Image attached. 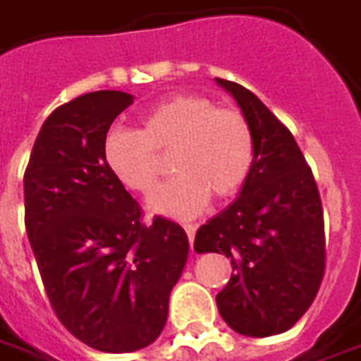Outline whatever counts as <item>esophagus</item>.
<instances>
[{"instance_id":"esophagus-1","label":"esophagus","mask_w":361,"mask_h":361,"mask_svg":"<svg viewBox=\"0 0 361 361\" xmlns=\"http://www.w3.org/2000/svg\"><path fill=\"white\" fill-rule=\"evenodd\" d=\"M183 229H185V233H188V239H190V243H193V237H195V231H197V225H193V223H185V225H183Z\"/></svg>"}]
</instances>
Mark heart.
Returning a JSON list of instances; mask_svg holds the SVG:
<instances>
[{
	"mask_svg": "<svg viewBox=\"0 0 361 361\" xmlns=\"http://www.w3.org/2000/svg\"><path fill=\"white\" fill-rule=\"evenodd\" d=\"M176 173L152 200V212L190 219L215 201L235 197L251 176L255 136L235 109L209 97L183 92L142 112L138 130L114 126L102 140V158L120 185L149 195L160 180L158 154H170Z\"/></svg>",
	"mask_w": 361,
	"mask_h": 361,
	"instance_id": "obj_1",
	"label": "heart"
}]
</instances>
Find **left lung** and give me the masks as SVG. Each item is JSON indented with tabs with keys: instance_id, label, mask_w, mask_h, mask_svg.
<instances>
[{
	"instance_id": "obj_1",
	"label": "left lung",
	"mask_w": 361,
	"mask_h": 361,
	"mask_svg": "<svg viewBox=\"0 0 361 361\" xmlns=\"http://www.w3.org/2000/svg\"><path fill=\"white\" fill-rule=\"evenodd\" d=\"M215 80L251 124L255 164L239 197L197 229L193 249L231 259L235 273L215 300L235 332L281 334L310 308L324 276L322 201L290 130L251 90Z\"/></svg>"
}]
</instances>
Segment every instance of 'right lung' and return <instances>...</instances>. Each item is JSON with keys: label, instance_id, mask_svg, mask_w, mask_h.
<instances>
[{"label": "right lung", "instance_id": "add662e5", "mask_svg": "<svg viewBox=\"0 0 361 361\" xmlns=\"http://www.w3.org/2000/svg\"><path fill=\"white\" fill-rule=\"evenodd\" d=\"M132 102L97 90L53 110L23 176L27 237L49 302L75 338L114 354L161 334L190 251L178 223H142L136 200L104 164L102 140Z\"/></svg>", "mask_w": 361, "mask_h": 361}]
</instances>
